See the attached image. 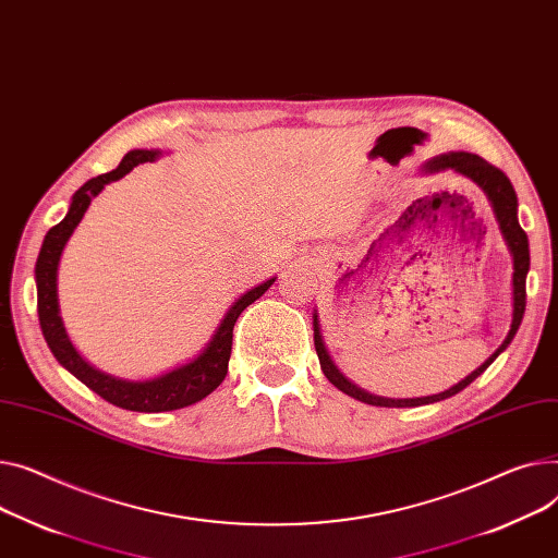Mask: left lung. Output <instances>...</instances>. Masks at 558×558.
I'll use <instances>...</instances> for the list:
<instances>
[{
  "mask_svg": "<svg viewBox=\"0 0 558 558\" xmlns=\"http://www.w3.org/2000/svg\"><path fill=\"white\" fill-rule=\"evenodd\" d=\"M426 172H439V170H456L464 177H469L477 189L485 191V195L492 202V208L496 213L498 219V227L502 231V238L513 255V318H511V329L507 333V339L502 341V345L485 361L480 367H475L469 377H464L460 384H456L453 388L444 390L439 395H430V397H417V399H388V397H377V395H369L365 390H361L359 386H354L350 379L343 377L341 369L333 365L331 356L325 350L323 337H320V327H318V316L314 314V345H316V354L320 361V369L323 375L329 379V384L337 386L341 392L369 403V405H384V408H411V405H424V403H435L441 399H449L453 395H458L460 390H464L471 381H475L485 369L498 359V354L502 350H507V345L513 341L518 327H521L523 314H525V303H527V291H525V280H527V271H530V242H527V233L518 225V197L513 185L509 181V177L487 163L482 157L471 155V153H449V155H441L430 159L428 163H424Z\"/></svg>",
  "mask_w": 558,
  "mask_h": 558,
  "instance_id": "8db88e82",
  "label": "left lung"
}]
</instances>
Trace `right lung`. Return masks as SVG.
<instances>
[{
    "mask_svg": "<svg viewBox=\"0 0 558 558\" xmlns=\"http://www.w3.org/2000/svg\"><path fill=\"white\" fill-rule=\"evenodd\" d=\"M159 155H161L159 150H132L123 157L119 168L98 174L87 183H83L81 189L73 193L64 219L53 229H49V233L45 235L40 255H37V263H35L37 316H40L45 341L51 348L53 356L60 361L62 367L69 369L73 377L81 379L89 390L100 395L105 401L123 408V411H134V413L177 411V408L193 405L204 397H208L221 381H225L229 373L233 327L238 316L276 282V278H271L263 284L253 287L251 291L242 293L240 299L231 305L227 316L221 318L208 345L191 363H183L161 377L147 379V381H128V379L111 377L100 373V369H96L94 365H89L76 352V348L71 345L66 337V329L60 318V305H58V265H60L64 244L69 242L73 229L81 225V219L87 213L92 199L105 189L109 181L125 177L138 163L155 161Z\"/></svg>",
    "mask_w": 558,
    "mask_h": 558,
    "instance_id": "1",
    "label": "right lung"
}]
</instances>
